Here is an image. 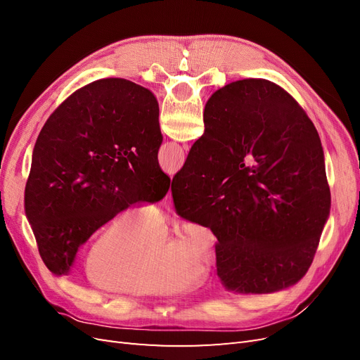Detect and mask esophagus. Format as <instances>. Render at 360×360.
Here are the masks:
<instances>
[{
	"mask_svg": "<svg viewBox=\"0 0 360 360\" xmlns=\"http://www.w3.org/2000/svg\"><path fill=\"white\" fill-rule=\"evenodd\" d=\"M163 204H165L167 207H169L171 205V191L167 193V197H165V200H163Z\"/></svg>",
	"mask_w": 360,
	"mask_h": 360,
	"instance_id": "34e87169",
	"label": "esophagus"
}]
</instances>
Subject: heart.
<instances>
[{
  "label": "heart",
  "instance_id": "obj_1",
  "mask_svg": "<svg viewBox=\"0 0 360 360\" xmlns=\"http://www.w3.org/2000/svg\"><path fill=\"white\" fill-rule=\"evenodd\" d=\"M165 225L156 210L132 205L117 212L85 249L84 269L93 284L132 296H168L188 287L195 266L212 254L197 224L184 225L174 243H165Z\"/></svg>",
  "mask_w": 360,
  "mask_h": 360
}]
</instances>
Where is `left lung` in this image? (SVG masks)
<instances>
[{
  "mask_svg": "<svg viewBox=\"0 0 360 360\" xmlns=\"http://www.w3.org/2000/svg\"><path fill=\"white\" fill-rule=\"evenodd\" d=\"M159 105L144 86L120 78L91 82L48 118L32 150L25 216L39 254L66 275L78 248L111 217L165 197L159 167Z\"/></svg>",
  "mask_w": 360,
  "mask_h": 360,
  "instance_id": "1",
  "label": "left lung"
}]
</instances>
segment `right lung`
Masks as SVG:
<instances>
[{
	"label": "right lung",
	"instance_id": "add662e5",
	"mask_svg": "<svg viewBox=\"0 0 360 360\" xmlns=\"http://www.w3.org/2000/svg\"><path fill=\"white\" fill-rule=\"evenodd\" d=\"M176 213L210 228L236 292H275L307 275L330 213L317 129L279 85L243 79L205 103L204 134L174 176Z\"/></svg>",
	"mask_w": 360,
	"mask_h": 360
}]
</instances>
